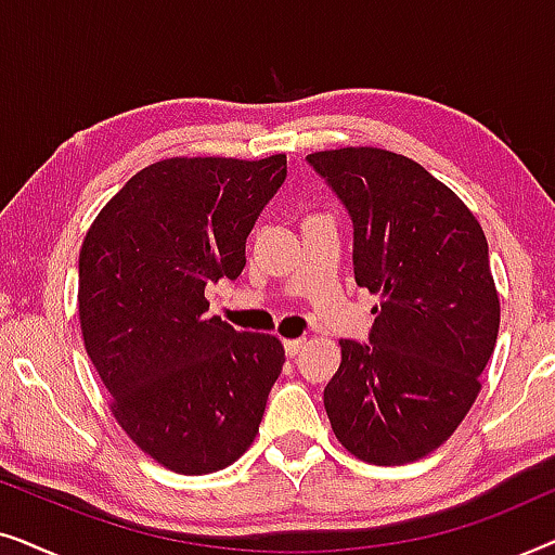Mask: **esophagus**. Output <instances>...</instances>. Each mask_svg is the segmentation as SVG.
<instances>
[{
  "label": "esophagus",
  "mask_w": 555,
  "mask_h": 555,
  "mask_svg": "<svg viewBox=\"0 0 555 555\" xmlns=\"http://www.w3.org/2000/svg\"><path fill=\"white\" fill-rule=\"evenodd\" d=\"M283 346H285V353L287 356H298L302 348L308 346V338H285Z\"/></svg>",
  "instance_id": "obj_1"
}]
</instances>
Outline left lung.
I'll list each match as a JSON object with an SVG mask.
<instances>
[{"mask_svg": "<svg viewBox=\"0 0 555 555\" xmlns=\"http://www.w3.org/2000/svg\"><path fill=\"white\" fill-rule=\"evenodd\" d=\"M353 219L356 283L378 295L371 346L340 338L323 391L333 435L371 465L452 437L495 351L500 295L467 204L412 158L374 146L308 154Z\"/></svg>", "mask_w": 555, "mask_h": 555, "instance_id": "left-lung-1", "label": "left lung"}]
</instances>
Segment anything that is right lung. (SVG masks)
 <instances>
[{"label":"right lung","mask_w":555,"mask_h":555,"mask_svg":"<svg viewBox=\"0 0 555 555\" xmlns=\"http://www.w3.org/2000/svg\"><path fill=\"white\" fill-rule=\"evenodd\" d=\"M285 173V154L164 158L133 173L82 240V344L120 429L171 473L230 467L260 431L283 344L209 318L204 287L240 278Z\"/></svg>","instance_id":"1"}]
</instances>
